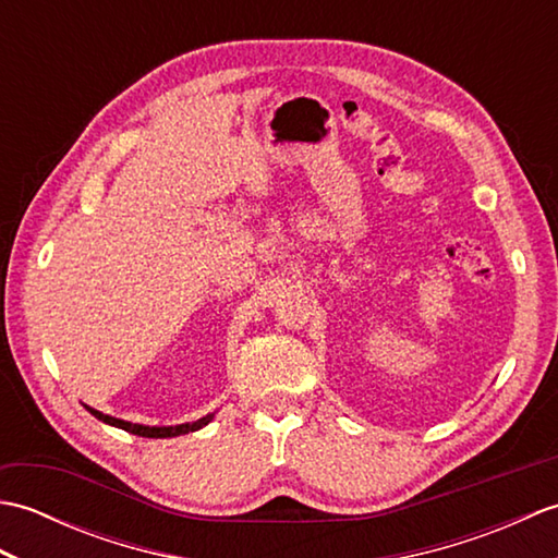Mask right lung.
Returning <instances> with one entry per match:
<instances>
[{
	"mask_svg": "<svg viewBox=\"0 0 558 558\" xmlns=\"http://www.w3.org/2000/svg\"><path fill=\"white\" fill-rule=\"evenodd\" d=\"M83 408H86L93 414V417L105 422V424L117 426V429H124L129 434L146 436V438H172V436H182V434H189V432H198V429H204V426L213 417H216V412H210V414H206V417H201L196 422H184V424H174V426H148V424H132L126 420H117V417H112V414H105V412H100L96 408H88V405H83Z\"/></svg>",
	"mask_w": 558,
	"mask_h": 558,
	"instance_id": "1",
	"label": "right lung"
}]
</instances>
